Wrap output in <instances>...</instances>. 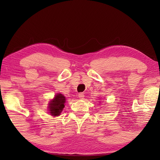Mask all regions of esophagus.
I'll return each instance as SVG.
<instances>
[{"instance_id": "34e87169", "label": "esophagus", "mask_w": 160, "mask_h": 160, "mask_svg": "<svg viewBox=\"0 0 160 160\" xmlns=\"http://www.w3.org/2000/svg\"><path fill=\"white\" fill-rule=\"evenodd\" d=\"M78 97H79L80 99H83L84 97H85V94L83 93H79L78 94Z\"/></svg>"}]
</instances>
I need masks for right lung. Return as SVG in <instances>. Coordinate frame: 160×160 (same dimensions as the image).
<instances>
[{"instance_id":"obj_1","label":"right lung","mask_w":160,"mask_h":160,"mask_svg":"<svg viewBox=\"0 0 160 160\" xmlns=\"http://www.w3.org/2000/svg\"><path fill=\"white\" fill-rule=\"evenodd\" d=\"M66 100V97L63 96V94L60 93L56 94L54 98L51 100L48 104V111L50 114L53 116L60 115L65 107Z\"/></svg>"}]
</instances>
